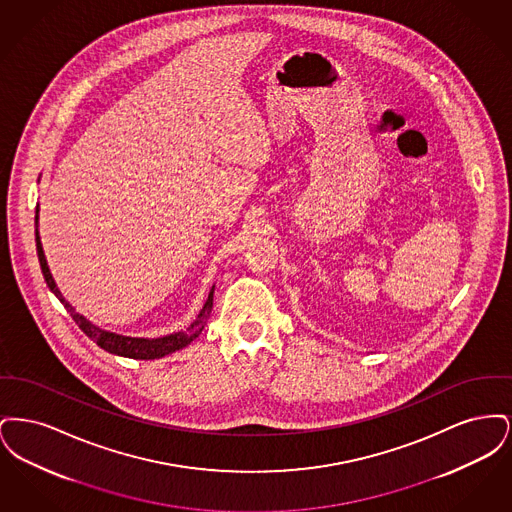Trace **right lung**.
<instances>
[{
	"label": "right lung",
	"mask_w": 512,
	"mask_h": 512,
	"mask_svg": "<svg viewBox=\"0 0 512 512\" xmlns=\"http://www.w3.org/2000/svg\"><path fill=\"white\" fill-rule=\"evenodd\" d=\"M36 251H38V261H40V267H42V274L46 278V284H48L49 290L55 293V297L65 305V309L71 313L74 322L78 324V328L90 338V340L96 341L101 349L113 353V355H121V357H130V359H142V361H149V359H161L165 355H171L174 351L186 347L188 343L201 334L203 326L207 324V320L211 317V309H213V290L209 293L203 309L199 311V315L194 320V324L188 328V332H174L169 336H163V338H128V336H121V334H115V332H107V330H101L96 324H92L90 320L78 315L73 309V305L63 297V293L59 292L51 272H49L48 261H46V255H44V249H42V242H40V234H38V209H36Z\"/></svg>",
	"instance_id": "1"
}]
</instances>
